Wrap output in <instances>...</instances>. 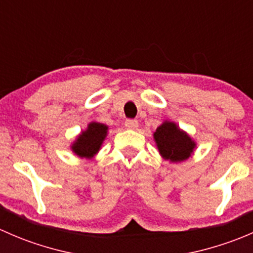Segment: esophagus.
<instances>
[{"label": "esophagus", "mask_w": 253, "mask_h": 253, "mask_svg": "<svg viewBox=\"0 0 253 253\" xmlns=\"http://www.w3.org/2000/svg\"><path fill=\"white\" fill-rule=\"evenodd\" d=\"M125 126L128 129H136L137 127H138V121H137V120H127V121L125 122Z\"/></svg>", "instance_id": "1"}]
</instances>
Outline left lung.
<instances>
[{"instance_id": "obj_1", "label": "left lung", "mask_w": 253, "mask_h": 253, "mask_svg": "<svg viewBox=\"0 0 253 253\" xmlns=\"http://www.w3.org/2000/svg\"><path fill=\"white\" fill-rule=\"evenodd\" d=\"M155 145L163 159L170 163H182L195 153L197 143L177 124L165 120L153 133Z\"/></svg>"}]
</instances>
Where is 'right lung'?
<instances>
[{
  "label": "right lung",
  "mask_w": 253,
  "mask_h": 253,
  "mask_svg": "<svg viewBox=\"0 0 253 253\" xmlns=\"http://www.w3.org/2000/svg\"><path fill=\"white\" fill-rule=\"evenodd\" d=\"M109 126L100 122L91 121L71 143V150L81 159H93L101 149L104 141L108 136Z\"/></svg>",
  "instance_id": "1"
}]
</instances>
